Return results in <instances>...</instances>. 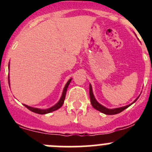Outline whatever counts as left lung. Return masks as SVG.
Listing matches in <instances>:
<instances>
[{
    "label": "left lung",
    "instance_id": "8db88e82",
    "mask_svg": "<svg viewBox=\"0 0 152 152\" xmlns=\"http://www.w3.org/2000/svg\"><path fill=\"white\" fill-rule=\"evenodd\" d=\"M90 102H91V104L93 107V108H95L96 110H99V111H100L101 113H104V114H106V115H115V114H118V113H121V112L124 111L125 109L128 108L129 106H131L132 104H134V102H135L137 100V99L139 98V96L137 98V99H135V100L134 101V102H132V103L130 104L124 106V107H118V108L108 109V108H107V107H105L104 106H103V105L101 104H99V102H97V100H96V98H95L94 95H93L92 85L90 84Z\"/></svg>",
    "mask_w": 152,
    "mask_h": 152
}]
</instances>
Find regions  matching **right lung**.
<instances>
[{
	"mask_svg": "<svg viewBox=\"0 0 152 152\" xmlns=\"http://www.w3.org/2000/svg\"><path fill=\"white\" fill-rule=\"evenodd\" d=\"M9 68H10V63H9ZM71 79H70L67 81L66 85H65V87H64V89H63V91H62V96H61L60 99H59V102H58L56 104L53 105V107H50V108L45 109V110H42V109L29 107V106L26 105V104H23V105L25 106L26 108H28L29 110H31V112H33V113H37V114H41V115L47 114V113H51V112H53V111H55V110H58V109H59L62 105H63L64 101H65V95H66L67 89V87H68L69 85H70V82H71ZM9 80H10V76H9ZM9 82H10V81H9ZM9 83H10V82H9Z\"/></svg>",
	"mask_w": 152,
	"mask_h": 152,
	"instance_id": "add662e5",
	"label": "right lung"
}]
</instances>
